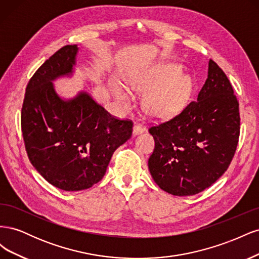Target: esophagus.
<instances>
[{
    "label": "esophagus",
    "instance_id": "obj_1",
    "mask_svg": "<svg viewBox=\"0 0 259 259\" xmlns=\"http://www.w3.org/2000/svg\"><path fill=\"white\" fill-rule=\"evenodd\" d=\"M144 132H145V127L140 124H135L134 127H133V135L134 136L142 134V133H144Z\"/></svg>",
    "mask_w": 259,
    "mask_h": 259
}]
</instances>
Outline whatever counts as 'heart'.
<instances>
[{"instance_id": "obj_1", "label": "heart", "mask_w": 259, "mask_h": 259, "mask_svg": "<svg viewBox=\"0 0 259 259\" xmlns=\"http://www.w3.org/2000/svg\"><path fill=\"white\" fill-rule=\"evenodd\" d=\"M130 89L139 95H145L143 107L146 113L156 120L168 119L178 113L189 100L192 81L182 74V69L174 64H163L128 80ZM116 100L125 109L134 103L132 94L120 84L112 86Z\"/></svg>"}]
</instances>
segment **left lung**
<instances>
[{"mask_svg":"<svg viewBox=\"0 0 259 259\" xmlns=\"http://www.w3.org/2000/svg\"><path fill=\"white\" fill-rule=\"evenodd\" d=\"M149 133L155 145L148 166L162 190L193 195L225 173L237 150L240 113L230 81L215 61H208L197 100Z\"/></svg>","mask_w":259,"mask_h":259,"instance_id":"1","label":"left lung"}]
</instances>
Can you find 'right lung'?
Segmentation results:
<instances>
[{
	"mask_svg": "<svg viewBox=\"0 0 259 259\" xmlns=\"http://www.w3.org/2000/svg\"><path fill=\"white\" fill-rule=\"evenodd\" d=\"M77 45L55 53L31 77L21 131L31 164L53 186L80 191L106 174L113 152L131 138L133 122L115 119L90 94L62 99L53 81L73 73Z\"/></svg>",
	"mask_w": 259,
	"mask_h": 259,
	"instance_id": "1",
	"label": "right lung"
}]
</instances>
